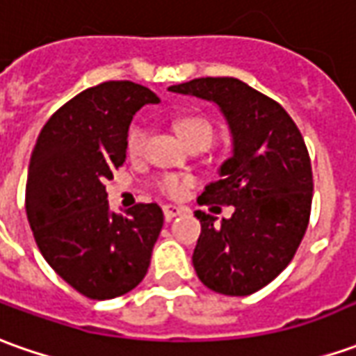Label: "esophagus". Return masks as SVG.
<instances>
[{
    "mask_svg": "<svg viewBox=\"0 0 356 356\" xmlns=\"http://www.w3.org/2000/svg\"><path fill=\"white\" fill-rule=\"evenodd\" d=\"M181 212H183V209H181V207H173V204H165V207H163V216H165V220H173L175 218V216H179V214H181Z\"/></svg>",
    "mask_w": 356,
    "mask_h": 356,
    "instance_id": "1",
    "label": "esophagus"
}]
</instances>
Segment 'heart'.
I'll list each match as a JSON object with an SVG mask.
<instances>
[{"mask_svg": "<svg viewBox=\"0 0 356 356\" xmlns=\"http://www.w3.org/2000/svg\"><path fill=\"white\" fill-rule=\"evenodd\" d=\"M177 132L181 138L185 140V144L191 142L193 138L198 136H209L212 140V127L209 120L197 117L181 118L177 122ZM147 132L144 127H132L127 136V152L130 158H138L144 146H146ZM193 185V179L187 175H175V173H163L156 179V188L161 195H165L169 198H181L188 191V187Z\"/></svg>", "mask_w": 356, "mask_h": 356, "instance_id": "obj_1", "label": "heart"}]
</instances>
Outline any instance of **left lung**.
I'll return each mask as SVG.
<instances>
[{
    "instance_id": "left-lung-1",
    "label": "left lung",
    "mask_w": 356,
    "mask_h": 356,
    "mask_svg": "<svg viewBox=\"0 0 356 356\" xmlns=\"http://www.w3.org/2000/svg\"><path fill=\"white\" fill-rule=\"evenodd\" d=\"M169 91L214 101L228 120L234 156L220 168L198 204L234 207L222 224L197 210L200 236L193 265L204 286L248 296L286 269L312 212L314 177L304 138L270 97L236 77H198Z\"/></svg>"
}]
</instances>
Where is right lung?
Returning a JSON list of instances; mask_svg holds the SVG:
<instances>
[{
    "instance_id": "1",
    "label": "right lung",
    "mask_w": 356,
    "mask_h": 356,
    "mask_svg": "<svg viewBox=\"0 0 356 356\" xmlns=\"http://www.w3.org/2000/svg\"><path fill=\"white\" fill-rule=\"evenodd\" d=\"M158 101L134 81H105L58 108L36 140L26 218L46 263L87 298H117L146 277L163 212L156 202L111 212L105 183L127 159L132 117Z\"/></svg>"
}]
</instances>
